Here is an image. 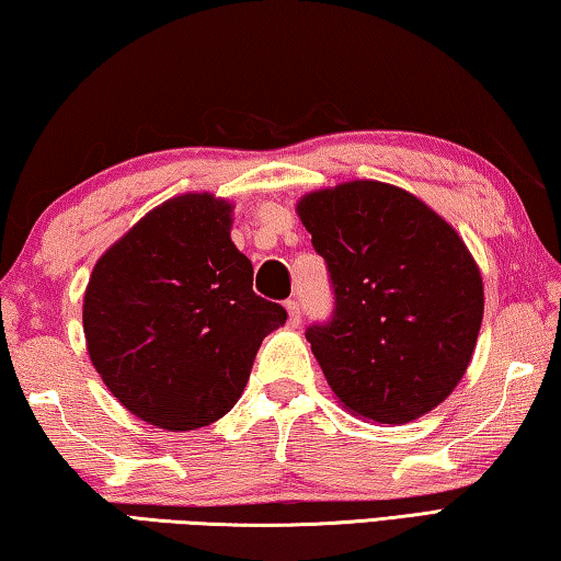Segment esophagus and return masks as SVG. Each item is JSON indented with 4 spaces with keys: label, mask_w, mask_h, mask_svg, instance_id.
I'll list each match as a JSON object with an SVG mask.
<instances>
[{
    "label": "esophagus",
    "mask_w": 561,
    "mask_h": 561,
    "mask_svg": "<svg viewBox=\"0 0 561 561\" xmlns=\"http://www.w3.org/2000/svg\"><path fill=\"white\" fill-rule=\"evenodd\" d=\"M286 308H288L290 325H300V320H302V316H300V302H298L296 298H290V300H286Z\"/></svg>",
    "instance_id": "esophagus-1"
}]
</instances>
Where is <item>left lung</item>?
Wrapping results in <instances>:
<instances>
[{"label": "left lung", "instance_id": "8db88e82", "mask_svg": "<svg viewBox=\"0 0 561 561\" xmlns=\"http://www.w3.org/2000/svg\"><path fill=\"white\" fill-rule=\"evenodd\" d=\"M333 316L306 337L343 405L402 425L437 408L480 335L482 275L455 228L408 191L351 181L300 198Z\"/></svg>", "mask_w": 561, "mask_h": 561}]
</instances>
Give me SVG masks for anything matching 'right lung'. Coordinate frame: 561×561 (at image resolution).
<instances>
[{
  "mask_svg": "<svg viewBox=\"0 0 561 561\" xmlns=\"http://www.w3.org/2000/svg\"><path fill=\"white\" fill-rule=\"evenodd\" d=\"M231 204L171 198L101 255L84 296L89 357L114 398L183 433L231 410L286 308L253 293L231 241Z\"/></svg>",
  "mask_w": 561,
  "mask_h": 561,
  "instance_id": "1",
  "label": "right lung"
}]
</instances>
